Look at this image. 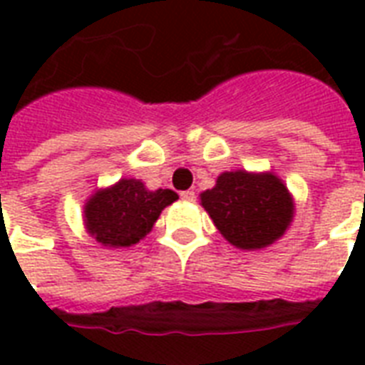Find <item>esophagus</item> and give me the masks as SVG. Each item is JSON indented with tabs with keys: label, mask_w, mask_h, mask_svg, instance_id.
I'll list each match as a JSON object with an SVG mask.
<instances>
[{
	"label": "esophagus",
	"mask_w": 365,
	"mask_h": 365,
	"mask_svg": "<svg viewBox=\"0 0 365 365\" xmlns=\"http://www.w3.org/2000/svg\"><path fill=\"white\" fill-rule=\"evenodd\" d=\"M180 197H182V200L193 202V200H195V191H182V193H180Z\"/></svg>",
	"instance_id": "34e87169"
}]
</instances>
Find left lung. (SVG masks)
<instances>
[{"mask_svg": "<svg viewBox=\"0 0 365 365\" xmlns=\"http://www.w3.org/2000/svg\"><path fill=\"white\" fill-rule=\"evenodd\" d=\"M200 205L220 233L242 250L280 239L294 216L288 189L274 174L223 172L216 187L200 195Z\"/></svg>", "mask_w": 365, "mask_h": 365, "instance_id": "obj_1", "label": "left lung"}]
</instances>
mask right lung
I'll return each mask as SVG.
<instances>
[{
	"label": "right lung",
	"instance_id": "right-lung-1",
	"mask_svg": "<svg viewBox=\"0 0 365 365\" xmlns=\"http://www.w3.org/2000/svg\"><path fill=\"white\" fill-rule=\"evenodd\" d=\"M176 199L172 189L148 191L140 180H121L93 195L85 206V223L104 246H132L151 231L163 208Z\"/></svg>",
	"mask_w": 365,
	"mask_h": 365
}]
</instances>
